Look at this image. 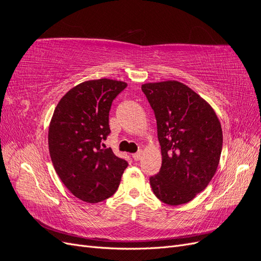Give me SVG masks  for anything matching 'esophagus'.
<instances>
[{"label":"esophagus","mask_w":261,"mask_h":261,"mask_svg":"<svg viewBox=\"0 0 261 261\" xmlns=\"http://www.w3.org/2000/svg\"><path fill=\"white\" fill-rule=\"evenodd\" d=\"M141 156H143V151L141 150H139V151H137L136 153L133 154V159L135 161H139L141 159Z\"/></svg>","instance_id":"1"}]
</instances>
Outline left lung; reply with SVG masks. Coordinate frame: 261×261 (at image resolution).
Returning a JSON list of instances; mask_svg holds the SVG:
<instances>
[{
    "mask_svg": "<svg viewBox=\"0 0 261 261\" xmlns=\"http://www.w3.org/2000/svg\"><path fill=\"white\" fill-rule=\"evenodd\" d=\"M141 90L154 112L162 154L150 185L164 203H186L217 171L223 143L220 121L208 102L181 83H149Z\"/></svg>",
    "mask_w": 261,
    "mask_h": 261,
    "instance_id": "left-lung-1",
    "label": "left lung"
}]
</instances>
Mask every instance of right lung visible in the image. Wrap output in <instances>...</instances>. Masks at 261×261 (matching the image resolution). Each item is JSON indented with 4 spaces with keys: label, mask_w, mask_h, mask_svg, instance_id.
<instances>
[{
    "label": "right lung",
    "mask_w": 261,
    "mask_h": 261,
    "mask_svg": "<svg viewBox=\"0 0 261 261\" xmlns=\"http://www.w3.org/2000/svg\"><path fill=\"white\" fill-rule=\"evenodd\" d=\"M127 84L88 81L70 89L54 110L49 151L55 172L68 191L86 202L111 197L128 162L116 156L103 140L110 135L109 112Z\"/></svg>",
    "instance_id": "add662e5"
}]
</instances>
